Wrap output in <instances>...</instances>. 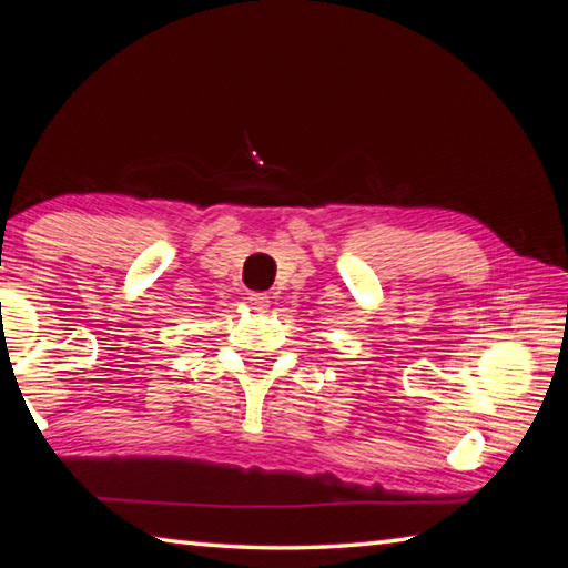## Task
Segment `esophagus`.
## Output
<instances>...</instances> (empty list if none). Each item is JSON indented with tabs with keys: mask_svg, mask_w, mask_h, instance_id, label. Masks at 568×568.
Wrapping results in <instances>:
<instances>
[{
	"mask_svg": "<svg viewBox=\"0 0 568 568\" xmlns=\"http://www.w3.org/2000/svg\"><path fill=\"white\" fill-rule=\"evenodd\" d=\"M247 303L255 307V311H265L267 305H271V297H267L265 293H250V297H247Z\"/></svg>",
	"mask_w": 568,
	"mask_h": 568,
	"instance_id": "esophagus-1",
	"label": "esophagus"
}]
</instances>
